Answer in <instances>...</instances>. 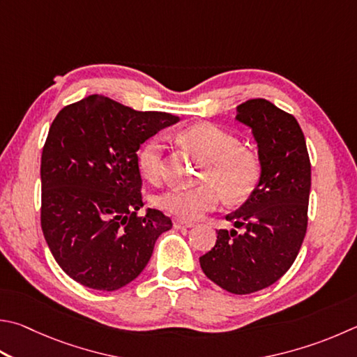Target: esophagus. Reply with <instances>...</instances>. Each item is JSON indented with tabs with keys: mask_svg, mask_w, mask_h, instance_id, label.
<instances>
[{
	"mask_svg": "<svg viewBox=\"0 0 357 357\" xmlns=\"http://www.w3.org/2000/svg\"><path fill=\"white\" fill-rule=\"evenodd\" d=\"M173 226L176 229H183V228H192L193 223L192 222H185V220H181V218H174L173 220Z\"/></svg>",
	"mask_w": 357,
	"mask_h": 357,
	"instance_id": "1",
	"label": "esophagus"
}]
</instances>
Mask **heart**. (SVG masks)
<instances>
[{
  "mask_svg": "<svg viewBox=\"0 0 357 357\" xmlns=\"http://www.w3.org/2000/svg\"><path fill=\"white\" fill-rule=\"evenodd\" d=\"M183 144L204 159L199 183L193 189H168L158 197L162 211L183 220H198L217 209L223 197L229 203H242L255 192L261 178V160L255 151L241 146L234 134L212 123H197L179 134ZM164 144L153 137L137 154L142 174L158 181L162 173Z\"/></svg>",
  "mask_w": 357,
  "mask_h": 357,
  "instance_id": "b5f03b06",
  "label": "heart"
}]
</instances>
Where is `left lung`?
<instances>
[{
	"instance_id": "1",
	"label": "left lung",
	"mask_w": 357,
	"mask_h": 357,
	"mask_svg": "<svg viewBox=\"0 0 357 357\" xmlns=\"http://www.w3.org/2000/svg\"><path fill=\"white\" fill-rule=\"evenodd\" d=\"M251 128L261 160L255 192L226 215L237 229H218L215 246L199 257L204 275L236 295L275 284L291 267L307 229L310 160L294 115L264 98L237 106Z\"/></svg>"
}]
</instances>
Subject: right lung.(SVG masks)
Masks as SVG:
<instances>
[{
  "label": "right lung",
  "instance_id": "1",
  "mask_svg": "<svg viewBox=\"0 0 357 357\" xmlns=\"http://www.w3.org/2000/svg\"><path fill=\"white\" fill-rule=\"evenodd\" d=\"M178 121L101 95L56 115L42 151L40 223L51 255L71 280L114 291L144 271L158 237L173 225L158 209L137 215L144 206L137 151Z\"/></svg>",
  "mask_w": 357,
  "mask_h": 357
}]
</instances>
